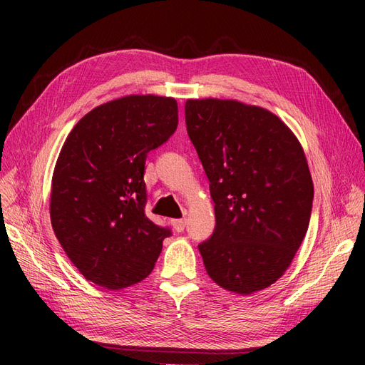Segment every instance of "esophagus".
<instances>
[{"label": "esophagus", "mask_w": 365, "mask_h": 365, "mask_svg": "<svg viewBox=\"0 0 365 365\" xmlns=\"http://www.w3.org/2000/svg\"><path fill=\"white\" fill-rule=\"evenodd\" d=\"M170 224H172L175 231H178V233H181V231L185 228V219H172Z\"/></svg>", "instance_id": "obj_1"}]
</instances>
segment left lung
I'll use <instances>...</instances> for the list:
<instances>
[{
    "instance_id": "8db88e82",
    "label": "left lung",
    "mask_w": 365,
    "mask_h": 365,
    "mask_svg": "<svg viewBox=\"0 0 365 365\" xmlns=\"http://www.w3.org/2000/svg\"><path fill=\"white\" fill-rule=\"evenodd\" d=\"M184 108L215 202V231L197 247L207 274L240 295L268 288L311 220L314 182L300 141L260 106L189 98Z\"/></svg>"
}]
</instances>
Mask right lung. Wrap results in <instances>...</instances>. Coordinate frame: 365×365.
I'll list each match as a JSON object with an SVG mask.
<instances>
[{
	"label": "right lung",
	"instance_id": "obj_1",
	"mask_svg": "<svg viewBox=\"0 0 365 365\" xmlns=\"http://www.w3.org/2000/svg\"><path fill=\"white\" fill-rule=\"evenodd\" d=\"M178 126L172 97L134 94L83 115L54 165L50 219L86 280L117 291L146 279L170 236L145 215L148 153Z\"/></svg>",
	"mask_w": 365,
	"mask_h": 365
}]
</instances>
